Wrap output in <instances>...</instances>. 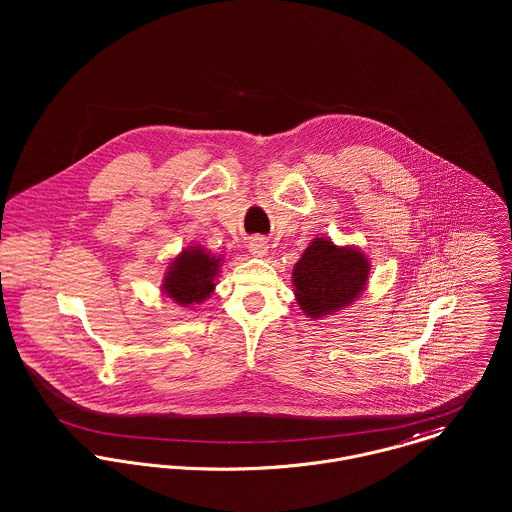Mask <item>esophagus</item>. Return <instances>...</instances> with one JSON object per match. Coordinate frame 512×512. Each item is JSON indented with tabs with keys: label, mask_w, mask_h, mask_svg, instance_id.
<instances>
[{
	"label": "esophagus",
	"mask_w": 512,
	"mask_h": 512,
	"mask_svg": "<svg viewBox=\"0 0 512 512\" xmlns=\"http://www.w3.org/2000/svg\"><path fill=\"white\" fill-rule=\"evenodd\" d=\"M248 250H250L252 256L262 258V256H266V252H268V244H266L264 238H254V240L248 244Z\"/></svg>",
	"instance_id": "esophagus-1"
}]
</instances>
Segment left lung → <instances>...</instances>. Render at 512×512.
<instances>
[{"label":"left lung","mask_w":512,"mask_h":512,"mask_svg":"<svg viewBox=\"0 0 512 512\" xmlns=\"http://www.w3.org/2000/svg\"><path fill=\"white\" fill-rule=\"evenodd\" d=\"M370 264L355 246H337L327 236L313 238L293 266L295 301L305 315L321 319L365 292Z\"/></svg>","instance_id":"8db88e82"}]
</instances>
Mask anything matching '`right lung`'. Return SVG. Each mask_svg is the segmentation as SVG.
Returning a JSON list of instances; mask_svg holds the SVG:
<instances>
[{"mask_svg":"<svg viewBox=\"0 0 512 512\" xmlns=\"http://www.w3.org/2000/svg\"><path fill=\"white\" fill-rule=\"evenodd\" d=\"M220 262L222 258L213 256L201 246L185 248L167 266L161 292L183 307L203 303L215 292Z\"/></svg>","mask_w":512,"mask_h":512,"instance_id":"obj_1","label":"right lung"}]
</instances>
